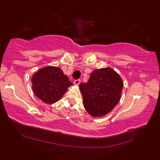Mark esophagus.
Instances as JSON below:
<instances>
[{
    "instance_id": "1",
    "label": "esophagus",
    "mask_w": 160,
    "mask_h": 160,
    "mask_svg": "<svg viewBox=\"0 0 160 160\" xmlns=\"http://www.w3.org/2000/svg\"><path fill=\"white\" fill-rule=\"evenodd\" d=\"M80 80H79V79H78V80H75V81H74V84H75V85H80Z\"/></svg>"
}]
</instances>
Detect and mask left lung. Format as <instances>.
<instances>
[{"mask_svg": "<svg viewBox=\"0 0 160 160\" xmlns=\"http://www.w3.org/2000/svg\"><path fill=\"white\" fill-rule=\"evenodd\" d=\"M123 82L111 68L94 70L88 83H80L84 107L93 117H102L112 112L121 97Z\"/></svg>", "mask_w": 160, "mask_h": 160, "instance_id": "1", "label": "left lung"}]
</instances>
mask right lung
Returning a JSON list of instances; mask_svg holds the SVG:
<instances>
[{
  "instance_id": "1",
  "label": "right lung",
  "mask_w": 160,
  "mask_h": 160,
  "mask_svg": "<svg viewBox=\"0 0 160 160\" xmlns=\"http://www.w3.org/2000/svg\"><path fill=\"white\" fill-rule=\"evenodd\" d=\"M32 90L37 97L46 104L58 102L72 85L58 67L47 66L32 75Z\"/></svg>"
}]
</instances>
